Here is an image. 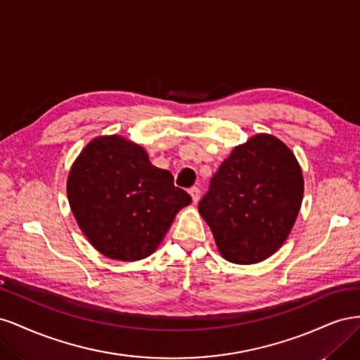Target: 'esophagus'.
<instances>
[{"mask_svg": "<svg viewBox=\"0 0 360 360\" xmlns=\"http://www.w3.org/2000/svg\"><path fill=\"white\" fill-rule=\"evenodd\" d=\"M189 195L192 197L193 204H197L198 200H200V189H198V188H191V189H189Z\"/></svg>", "mask_w": 360, "mask_h": 360, "instance_id": "obj_1", "label": "esophagus"}]
</instances>
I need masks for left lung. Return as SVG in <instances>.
Returning <instances> with one entry per match:
<instances>
[{"label": "left lung", "instance_id": "left-lung-1", "mask_svg": "<svg viewBox=\"0 0 360 360\" xmlns=\"http://www.w3.org/2000/svg\"><path fill=\"white\" fill-rule=\"evenodd\" d=\"M303 198V174L292 151L270 134L234 147L198 204L219 254L255 264L285 243Z\"/></svg>", "mask_w": 360, "mask_h": 360}]
</instances>
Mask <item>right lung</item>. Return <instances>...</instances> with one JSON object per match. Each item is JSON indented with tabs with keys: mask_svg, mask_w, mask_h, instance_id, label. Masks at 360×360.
<instances>
[{
	"mask_svg": "<svg viewBox=\"0 0 360 360\" xmlns=\"http://www.w3.org/2000/svg\"><path fill=\"white\" fill-rule=\"evenodd\" d=\"M68 200L94 249L118 261L153 254L176 214L192 202L169 171L151 165L144 147L120 135L97 136L84 147L69 171Z\"/></svg>",
	"mask_w": 360,
	"mask_h": 360,
	"instance_id": "obj_1",
	"label": "right lung"
}]
</instances>
